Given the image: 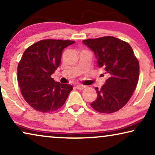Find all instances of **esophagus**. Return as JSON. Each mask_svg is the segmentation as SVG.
<instances>
[{"mask_svg": "<svg viewBox=\"0 0 155 155\" xmlns=\"http://www.w3.org/2000/svg\"><path fill=\"white\" fill-rule=\"evenodd\" d=\"M76 88L78 89V90H82L83 89L85 88V86L82 85V84H78V85L76 86Z\"/></svg>", "mask_w": 155, "mask_h": 155, "instance_id": "esophagus-1", "label": "esophagus"}]
</instances>
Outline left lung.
Here are the masks:
<instances>
[{
	"instance_id": "8db88e82",
	"label": "left lung",
	"mask_w": 155,
	"mask_h": 155,
	"mask_svg": "<svg viewBox=\"0 0 155 155\" xmlns=\"http://www.w3.org/2000/svg\"><path fill=\"white\" fill-rule=\"evenodd\" d=\"M94 52L99 68H104L109 78L101 89L95 88L96 100L90 104L96 111L111 114L126 104L136 87L140 66L131 46L114 37L82 41Z\"/></svg>"
}]
</instances>
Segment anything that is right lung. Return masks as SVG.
Listing matches in <instances>:
<instances>
[{
  "label": "right lung",
  "mask_w": 155,
  "mask_h": 155,
  "mask_svg": "<svg viewBox=\"0 0 155 155\" xmlns=\"http://www.w3.org/2000/svg\"><path fill=\"white\" fill-rule=\"evenodd\" d=\"M70 40L45 39L25 50L18 66V81L25 100L34 109L51 113L64 104L73 87L55 82L51 75L61 63Z\"/></svg>",
  "instance_id": "1"
}]
</instances>
